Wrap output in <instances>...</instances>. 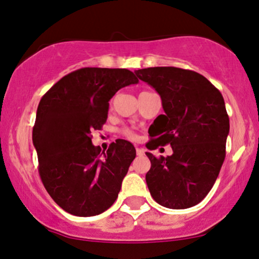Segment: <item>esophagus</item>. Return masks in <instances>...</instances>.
<instances>
[{
    "label": "esophagus",
    "mask_w": 259,
    "mask_h": 259,
    "mask_svg": "<svg viewBox=\"0 0 259 259\" xmlns=\"http://www.w3.org/2000/svg\"><path fill=\"white\" fill-rule=\"evenodd\" d=\"M136 153H138V156H144L145 150L141 147H136Z\"/></svg>",
    "instance_id": "esophagus-1"
}]
</instances>
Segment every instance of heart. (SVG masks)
<instances>
[{
  "label": "heart",
  "instance_id": "heart-1",
  "mask_svg": "<svg viewBox=\"0 0 259 259\" xmlns=\"http://www.w3.org/2000/svg\"><path fill=\"white\" fill-rule=\"evenodd\" d=\"M124 134H125L127 138H130V139L135 138V135H134V133L130 132V130H125V132H124Z\"/></svg>",
  "mask_w": 259,
  "mask_h": 259
}]
</instances>
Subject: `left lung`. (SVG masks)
Masks as SVG:
<instances>
[{
    "mask_svg": "<svg viewBox=\"0 0 259 259\" xmlns=\"http://www.w3.org/2000/svg\"><path fill=\"white\" fill-rule=\"evenodd\" d=\"M158 92L164 114L148 129V150L170 144L171 156L146 152L151 169L146 183L153 200L171 209H185L203 200L214 185L225 158L230 129L221 91L201 74L175 67L135 72Z\"/></svg>",
    "mask_w": 259,
    "mask_h": 259,
    "instance_id": "obj_1",
    "label": "left lung"
}]
</instances>
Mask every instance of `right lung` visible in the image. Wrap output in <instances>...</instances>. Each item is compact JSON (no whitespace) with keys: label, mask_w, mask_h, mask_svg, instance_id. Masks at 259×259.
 I'll list each match as a JSON object with an SVG mask.
<instances>
[{"label":"right lung","mask_w":259,"mask_h":259,"mask_svg":"<svg viewBox=\"0 0 259 259\" xmlns=\"http://www.w3.org/2000/svg\"><path fill=\"white\" fill-rule=\"evenodd\" d=\"M138 82L127 69L81 68L63 76L41 99L32 129L38 173L65 212L97 215L117 200L136 150L119 139L107 152L101 151L92 145L91 132L106 123L115 92Z\"/></svg>","instance_id":"1"}]
</instances>
